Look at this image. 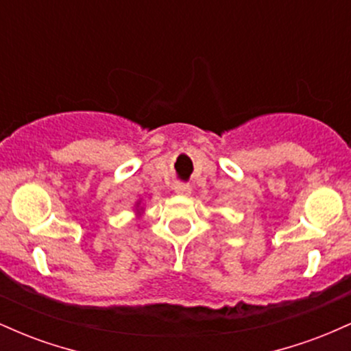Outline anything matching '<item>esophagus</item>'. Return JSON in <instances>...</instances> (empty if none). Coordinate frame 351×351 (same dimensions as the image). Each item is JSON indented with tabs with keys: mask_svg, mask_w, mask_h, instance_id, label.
I'll return each instance as SVG.
<instances>
[{
	"mask_svg": "<svg viewBox=\"0 0 351 351\" xmlns=\"http://www.w3.org/2000/svg\"><path fill=\"white\" fill-rule=\"evenodd\" d=\"M175 191L181 196H189V195H191V186H189L188 183H178L175 186Z\"/></svg>",
	"mask_w": 351,
	"mask_h": 351,
	"instance_id": "34e87169",
	"label": "esophagus"
}]
</instances>
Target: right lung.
Wrapping results in <instances>:
<instances>
[{"instance_id": "add662e5", "label": "right lung", "mask_w": 351, "mask_h": 351, "mask_svg": "<svg viewBox=\"0 0 351 351\" xmlns=\"http://www.w3.org/2000/svg\"><path fill=\"white\" fill-rule=\"evenodd\" d=\"M143 211H145V208L142 206V199H138L135 203V209H134V213L136 215V217H140L143 215Z\"/></svg>"}]
</instances>
